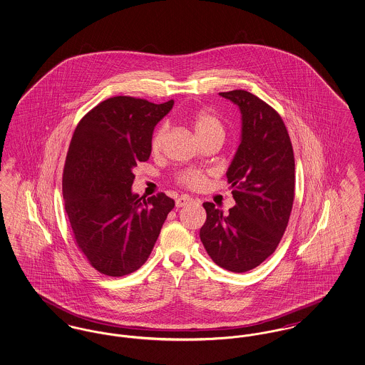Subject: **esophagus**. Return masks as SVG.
Wrapping results in <instances>:
<instances>
[{
	"label": "esophagus",
	"mask_w": 365,
	"mask_h": 365,
	"mask_svg": "<svg viewBox=\"0 0 365 365\" xmlns=\"http://www.w3.org/2000/svg\"><path fill=\"white\" fill-rule=\"evenodd\" d=\"M192 202H195L191 197L189 195H180L178 200H176V208H183V207H186V205H189V204H192Z\"/></svg>",
	"instance_id": "obj_1"
}]
</instances>
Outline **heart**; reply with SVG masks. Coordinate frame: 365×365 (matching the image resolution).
<instances>
[{
	"label": "heart",
	"mask_w": 365,
	"mask_h": 365,
	"mask_svg": "<svg viewBox=\"0 0 365 365\" xmlns=\"http://www.w3.org/2000/svg\"><path fill=\"white\" fill-rule=\"evenodd\" d=\"M191 125H192L194 133L198 139L208 137L212 134L223 135V133H225V128H223V124L220 122V119L215 113L208 112V110H201V112L194 113L191 118ZM165 135H167V125L163 124L157 128L156 133L153 134V138H152L153 152H158L161 149ZM178 182L189 189H198L205 185L207 178L200 171H185V173L178 175Z\"/></svg>",
	"instance_id": "heart-1"
}]
</instances>
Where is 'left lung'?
Instances as JSON below:
<instances>
[{"mask_svg":"<svg viewBox=\"0 0 365 365\" xmlns=\"http://www.w3.org/2000/svg\"><path fill=\"white\" fill-rule=\"evenodd\" d=\"M238 105L242 135L227 179L235 207L223 215L204 202L200 238L210 259L231 272H246L278 247L294 201V153L278 112L245 90L219 93Z\"/></svg>","mask_w":365,"mask_h":365,"instance_id":"obj_1","label":"left lung"}]
</instances>
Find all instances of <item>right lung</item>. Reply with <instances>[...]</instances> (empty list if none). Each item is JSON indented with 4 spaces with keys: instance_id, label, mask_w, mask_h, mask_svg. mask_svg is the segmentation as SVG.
I'll use <instances>...</instances> for the list:
<instances>
[{
    "instance_id": "1",
    "label": "right lung",
    "mask_w": 365,
    "mask_h": 365,
    "mask_svg": "<svg viewBox=\"0 0 365 365\" xmlns=\"http://www.w3.org/2000/svg\"><path fill=\"white\" fill-rule=\"evenodd\" d=\"M174 101L153 104L118 96L78 123L63 174V197L73 238L87 260L108 277H124L148 260L175 201L131 191L133 168L152 152L157 123Z\"/></svg>"
}]
</instances>
